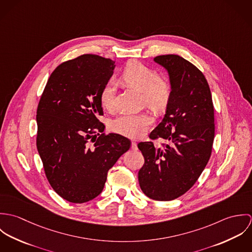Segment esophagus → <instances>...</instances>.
<instances>
[{
    "label": "esophagus",
    "mask_w": 252,
    "mask_h": 252,
    "mask_svg": "<svg viewBox=\"0 0 252 252\" xmlns=\"http://www.w3.org/2000/svg\"><path fill=\"white\" fill-rule=\"evenodd\" d=\"M132 148H133V149H137V148H138L136 142H132Z\"/></svg>",
    "instance_id": "34e87169"
}]
</instances>
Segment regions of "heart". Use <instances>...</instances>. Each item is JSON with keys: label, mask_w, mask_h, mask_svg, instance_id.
<instances>
[{"label": "heart", "mask_w": 252, "mask_h": 252, "mask_svg": "<svg viewBox=\"0 0 252 252\" xmlns=\"http://www.w3.org/2000/svg\"><path fill=\"white\" fill-rule=\"evenodd\" d=\"M120 79L128 86L143 93L144 102L149 108L161 111L168 106L172 97L170 80L143 63L133 60L127 63ZM115 83L112 80L103 86L100 102L104 108H111L114 104ZM153 122L150 113H124L112 120L111 129L122 136L138 139L147 132Z\"/></svg>", "instance_id": "1"}]
</instances>
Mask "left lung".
I'll list each match as a JSON object with an SVG mask.
<instances>
[{"mask_svg": "<svg viewBox=\"0 0 252 252\" xmlns=\"http://www.w3.org/2000/svg\"><path fill=\"white\" fill-rule=\"evenodd\" d=\"M154 61L169 73L172 97L166 114L150 133L152 142L138 144L144 158L139 182L144 194L156 201H171L187 192L207 166L215 139V109L209 83L196 66L175 54Z\"/></svg>", "mask_w": 252, "mask_h": 252, "instance_id": "8db88e82", "label": "left lung"}]
</instances>
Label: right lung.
<instances>
[{
    "label": "right lung",
    "instance_id": "1",
    "mask_svg": "<svg viewBox=\"0 0 252 252\" xmlns=\"http://www.w3.org/2000/svg\"><path fill=\"white\" fill-rule=\"evenodd\" d=\"M114 62L83 54L50 74L36 109V148L47 180L63 199L93 200L104 189L108 170L129 150V139L105 135L100 93Z\"/></svg>",
    "mask_w": 252,
    "mask_h": 252
}]
</instances>
